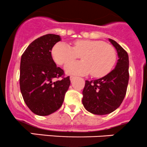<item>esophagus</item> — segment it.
Here are the masks:
<instances>
[{
	"label": "esophagus",
	"mask_w": 147,
	"mask_h": 147,
	"mask_svg": "<svg viewBox=\"0 0 147 147\" xmlns=\"http://www.w3.org/2000/svg\"><path fill=\"white\" fill-rule=\"evenodd\" d=\"M75 78H75V77H74V76H70V77H69V79H70L71 82H73L74 80H75Z\"/></svg>",
	"instance_id": "obj_1"
}]
</instances>
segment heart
Returning a JSON list of instances; mask_svg holds the SVG:
<instances>
[{
	"label": "heart",
	"instance_id": "heart-1",
	"mask_svg": "<svg viewBox=\"0 0 147 147\" xmlns=\"http://www.w3.org/2000/svg\"><path fill=\"white\" fill-rule=\"evenodd\" d=\"M52 57L57 64L62 65L78 58L82 61L70 62L65 67L69 75H87L102 78L107 75L115 64L116 50L112 45L100 40L82 39L75 40L73 47L65 42H57L52 49Z\"/></svg>",
	"mask_w": 147,
	"mask_h": 147
}]
</instances>
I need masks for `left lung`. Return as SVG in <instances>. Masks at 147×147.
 Segmentation results:
<instances>
[{"mask_svg": "<svg viewBox=\"0 0 147 147\" xmlns=\"http://www.w3.org/2000/svg\"><path fill=\"white\" fill-rule=\"evenodd\" d=\"M117 51L118 59L113 70L103 78L85 81L82 104L88 112L103 115L114 112L120 106L127 92L129 82V56L127 51L114 40L109 39Z\"/></svg>", "mask_w": 147, "mask_h": 147, "instance_id": "8db88e82", "label": "left lung"}]
</instances>
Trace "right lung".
<instances>
[{
  "instance_id": "obj_1",
  "label": "right lung",
  "mask_w": 147,
  "mask_h": 147,
  "mask_svg": "<svg viewBox=\"0 0 147 147\" xmlns=\"http://www.w3.org/2000/svg\"><path fill=\"white\" fill-rule=\"evenodd\" d=\"M60 35L47 34L31 42L21 56L20 88L24 102L35 115L47 116L60 109L70 84L69 77L51 55ZM61 77L56 81L54 79Z\"/></svg>"
}]
</instances>
